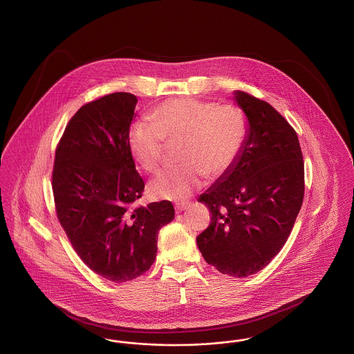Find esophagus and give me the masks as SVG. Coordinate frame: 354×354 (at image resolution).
<instances>
[{
  "mask_svg": "<svg viewBox=\"0 0 354 354\" xmlns=\"http://www.w3.org/2000/svg\"><path fill=\"white\" fill-rule=\"evenodd\" d=\"M189 205H191L189 203H178V204L175 205V209H176V212H183Z\"/></svg>",
  "mask_w": 354,
  "mask_h": 354,
  "instance_id": "esophagus-1",
  "label": "esophagus"
}]
</instances>
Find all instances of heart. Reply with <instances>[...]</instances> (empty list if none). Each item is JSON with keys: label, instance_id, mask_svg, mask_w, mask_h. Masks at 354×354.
Returning <instances> with one entry per match:
<instances>
[{"label": "heart", "instance_id": "1", "mask_svg": "<svg viewBox=\"0 0 354 354\" xmlns=\"http://www.w3.org/2000/svg\"><path fill=\"white\" fill-rule=\"evenodd\" d=\"M150 120L136 121L127 145L136 162L147 172L159 170L166 140L182 141L180 166L159 174L150 183L156 198L184 200L204 182L230 170L246 145L249 120L237 105L205 100L174 99L156 106Z\"/></svg>", "mask_w": 354, "mask_h": 354}]
</instances>
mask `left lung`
<instances>
[{
  "label": "left lung",
  "instance_id": "left-lung-1",
  "mask_svg": "<svg viewBox=\"0 0 354 354\" xmlns=\"http://www.w3.org/2000/svg\"><path fill=\"white\" fill-rule=\"evenodd\" d=\"M233 95L249 137L234 166L200 195L212 217L196 242L209 265L245 278L266 268L288 239L304 196V163L282 114L242 91Z\"/></svg>",
  "mask_w": 354,
  "mask_h": 354
}]
</instances>
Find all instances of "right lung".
<instances>
[{"label": "right lung", "instance_id": "add662e5", "mask_svg": "<svg viewBox=\"0 0 354 354\" xmlns=\"http://www.w3.org/2000/svg\"><path fill=\"white\" fill-rule=\"evenodd\" d=\"M137 101L115 92L83 105L66 127L53 171L60 225L85 265L114 283L151 268L158 232L175 217L167 200L134 207L145 188L127 145Z\"/></svg>", "mask_w": 354, "mask_h": 354}]
</instances>
